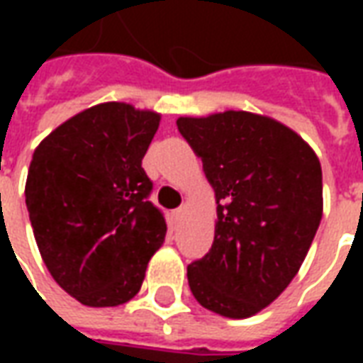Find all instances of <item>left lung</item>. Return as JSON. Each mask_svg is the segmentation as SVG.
I'll use <instances>...</instances> for the list:
<instances>
[{
    "label": "left lung",
    "mask_w": 363,
    "mask_h": 363,
    "mask_svg": "<svg viewBox=\"0 0 363 363\" xmlns=\"http://www.w3.org/2000/svg\"><path fill=\"white\" fill-rule=\"evenodd\" d=\"M157 126L153 112L99 104L56 128L33 155L25 202L36 245L79 303L130 301L165 241V213L151 202L142 167Z\"/></svg>",
    "instance_id": "obj_1"
}]
</instances>
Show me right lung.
I'll return each instance as SVG.
<instances>
[{
	"label": "right lung",
	"instance_id": "add662e5",
	"mask_svg": "<svg viewBox=\"0 0 363 363\" xmlns=\"http://www.w3.org/2000/svg\"><path fill=\"white\" fill-rule=\"evenodd\" d=\"M218 204L213 243L189 264L206 309L245 319L288 288L323 216L317 155L291 130L251 112L181 118Z\"/></svg>",
	"mask_w": 363,
	"mask_h": 363
}]
</instances>
